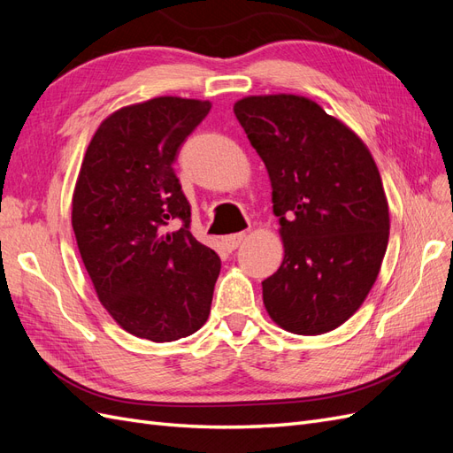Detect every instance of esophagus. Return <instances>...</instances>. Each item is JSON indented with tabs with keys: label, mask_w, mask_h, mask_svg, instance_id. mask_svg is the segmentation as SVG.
<instances>
[{
	"label": "esophagus",
	"mask_w": 453,
	"mask_h": 453,
	"mask_svg": "<svg viewBox=\"0 0 453 453\" xmlns=\"http://www.w3.org/2000/svg\"><path fill=\"white\" fill-rule=\"evenodd\" d=\"M245 236H248V234H245V232H238V234H230V236H225L223 238V245H225V250L226 251H234L236 248H238V245L245 240Z\"/></svg>",
	"instance_id": "esophagus-1"
}]
</instances>
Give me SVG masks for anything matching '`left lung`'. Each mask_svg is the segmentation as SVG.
<instances>
[{
  "instance_id": "1",
  "label": "left lung",
  "mask_w": 453,
  "mask_h": 453,
  "mask_svg": "<svg viewBox=\"0 0 453 453\" xmlns=\"http://www.w3.org/2000/svg\"><path fill=\"white\" fill-rule=\"evenodd\" d=\"M234 115L263 158L283 263L263 281L270 318L295 334L334 331L361 308L389 240V208L368 147L295 94L248 96Z\"/></svg>"
}]
</instances>
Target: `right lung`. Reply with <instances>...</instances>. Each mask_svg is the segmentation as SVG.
Here are the masks:
<instances>
[{
    "instance_id": "right-lung-1",
    "label": "right lung",
    "mask_w": 453,
    "mask_h": 453,
    "mask_svg": "<svg viewBox=\"0 0 453 453\" xmlns=\"http://www.w3.org/2000/svg\"><path fill=\"white\" fill-rule=\"evenodd\" d=\"M211 104L160 96L92 135L73 190L77 248L100 303L127 333L173 342L208 321L221 258L190 234L173 162ZM170 222L182 225L166 233Z\"/></svg>"
}]
</instances>
